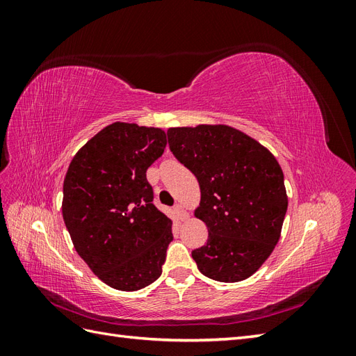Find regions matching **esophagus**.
I'll return each mask as SVG.
<instances>
[{"mask_svg": "<svg viewBox=\"0 0 356 356\" xmlns=\"http://www.w3.org/2000/svg\"><path fill=\"white\" fill-rule=\"evenodd\" d=\"M174 211L178 215L179 220H186L188 217V213L184 211V207H182V204H177V207L174 208Z\"/></svg>", "mask_w": 356, "mask_h": 356, "instance_id": "obj_1", "label": "esophagus"}]
</instances>
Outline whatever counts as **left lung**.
Returning <instances> with one entry per match:
<instances>
[{"label":"left lung","mask_w":356,"mask_h":356,"mask_svg":"<svg viewBox=\"0 0 356 356\" xmlns=\"http://www.w3.org/2000/svg\"><path fill=\"white\" fill-rule=\"evenodd\" d=\"M170 152L199 181L195 217L208 242L191 252L213 281L241 282L263 266L281 238L288 208L276 157L250 135L227 124L169 127Z\"/></svg>","instance_id":"8db88e82"}]
</instances>
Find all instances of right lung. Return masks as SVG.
I'll return each instance as SVG.
<instances>
[{
    "instance_id": "1",
    "label": "right lung",
    "mask_w": 356,
    "mask_h": 356,
    "mask_svg": "<svg viewBox=\"0 0 356 356\" xmlns=\"http://www.w3.org/2000/svg\"><path fill=\"white\" fill-rule=\"evenodd\" d=\"M165 147L163 129L115 122L79 149L63 179L75 251L114 289L138 291L161 275L172 220L153 204L145 174Z\"/></svg>"
}]
</instances>
